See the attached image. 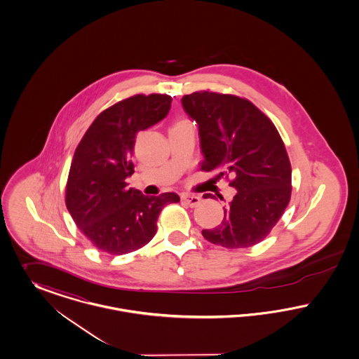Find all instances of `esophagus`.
Masks as SVG:
<instances>
[{
  "label": "esophagus",
  "instance_id": "obj_1",
  "mask_svg": "<svg viewBox=\"0 0 359 359\" xmlns=\"http://www.w3.org/2000/svg\"><path fill=\"white\" fill-rule=\"evenodd\" d=\"M182 199H183V202H186L191 208H195V206H198L201 203V198L194 195V194H183Z\"/></svg>",
  "mask_w": 359,
  "mask_h": 359
}]
</instances>
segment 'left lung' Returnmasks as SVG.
Returning a JSON list of instances; mask_svg holds the SVG:
<instances>
[{
	"instance_id": "8db88e82",
	"label": "left lung",
	"mask_w": 359,
	"mask_h": 359,
	"mask_svg": "<svg viewBox=\"0 0 359 359\" xmlns=\"http://www.w3.org/2000/svg\"><path fill=\"white\" fill-rule=\"evenodd\" d=\"M182 104L199 126L201 168L232 176L236 189L222 222L202 234L224 248L252 247L270 234L292 196L285 144L271 119L244 97L198 90L184 95Z\"/></svg>"
}]
</instances>
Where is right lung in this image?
<instances>
[{
    "label": "right lung",
    "mask_w": 359,
    "mask_h": 359,
    "mask_svg": "<svg viewBox=\"0 0 359 359\" xmlns=\"http://www.w3.org/2000/svg\"><path fill=\"white\" fill-rule=\"evenodd\" d=\"M172 97L135 95L100 112L74 151L65 202L76 225L100 251L125 255L147 245L157 232V218L179 195L147 196L127 189L134 173V145L140 131L168 114Z\"/></svg>",
    "instance_id": "add662e5"
}]
</instances>
